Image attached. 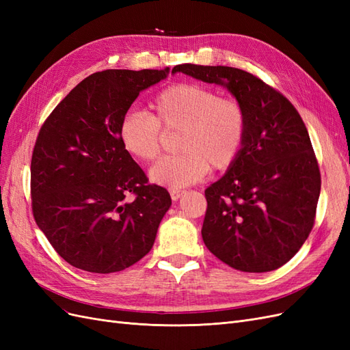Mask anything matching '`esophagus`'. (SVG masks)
Here are the masks:
<instances>
[{
    "mask_svg": "<svg viewBox=\"0 0 350 350\" xmlns=\"http://www.w3.org/2000/svg\"><path fill=\"white\" fill-rule=\"evenodd\" d=\"M183 194H184V191H179V189H171V198L174 201H176Z\"/></svg>",
    "mask_w": 350,
    "mask_h": 350,
    "instance_id": "esophagus-1",
    "label": "esophagus"
}]
</instances>
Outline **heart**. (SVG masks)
Masks as SVG:
<instances>
[{"instance_id": "b5f03b06", "label": "heart", "mask_w": 350, "mask_h": 350, "mask_svg": "<svg viewBox=\"0 0 350 350\" xmlns=\"http://www.w3.org/2000/svg\"><path fill=\"white\" fill-rule=\"evenodd\" d=\"M163 131L181 130V154L162 159L150 169L154 184L183 188L196 184L210 171L235 163L248 130V116L234 98H219L216 90L196 83H178L163 89L152 102V115L126 112L120 122L124 150L144 163L162 150Z\"/></svg>"}]
</instances>
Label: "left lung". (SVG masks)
I'll return each mask as SVG.
<instances>
[{
  "label": "left lung",
  "mask_w": 350,
  "mask_h": 350,
  "mask_svg": "<svg viewBox=\"0 0 350 350\" xmlns=\"http://www.w3.org/2000/svg\"><path fill=\"white\" fill-rule=\"evenodd\" d=\"M178 71L226 88L248 116L241 154L204 191L206 247L241 271L282 267L308 238L321 189L301 115L280 92L243 70L181 64L172 70Z\"/></svg>",
  "instance_id": "1"
}]
</instances>
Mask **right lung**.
I'll use <instances>...</instances> for the list:
<instances>
[{
	"mask_svg": "<svg viewBox=\"0 0 350 350\" xmlns=\"http://www.w3.org/2000/svg\"><path fill=\"white\" fill-rule=\"evenodd\" d=\"M167 74V67L93 72L42 125L30 163L31 210L74 267L121 271L153 247L172 200L124 150L120 122L140 92Z\"/></svg>",
	"mask_w": 350,
	"mask_h": 350,
	"instance_id": "add662e5",
	"label": "right lung"
}]
</instances>
